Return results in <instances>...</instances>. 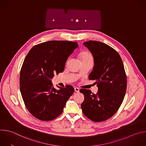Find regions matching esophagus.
<instances>
[{
	"mask_svg": "<svg viewBox=\"0 0 146 146\" xmlns=\"http://www.w3.org/2000/svg\"><path fill=\"white\" fill-rule=\"evenodd\" d=\"M74 90H75L76 92H79L80 89H79L78 88H77V87H75V88H74Z\"/></svg>",
	"mask_w": 146,
	"mask_h": 146,
	"instance_id": "34e87169",
	"label": "esophagus"
}]
</instances>
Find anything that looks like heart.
Masks as SVG:
<instances>
[{
  "mask_svg": "<svg viewBox=\"0 0 146 146\" xmlns=\"http://www.w3.org/2000/svg\"><path fill=\"white\" fill-rule=\"evenodd\" d=\"M80 58L82 62H93V57L92 54L89 52H83L80 54Z\"/></svg>",
  "mask_w": 146,
  "mask_h": 146,
  "instance_id": "obj_1",
  "label": "heart"
}]
</instances>
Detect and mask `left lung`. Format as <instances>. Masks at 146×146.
<instances>
[{
    "label": "left lung",
    "instance_id": "8db88e82",
    "mask_svg": "<svg viewBox=\"0 0 146 146\" xmlns=\"http://www.w3.org/2000/svg\"><path fill=\"white\" fill-rule=\"evenodd\" d=\"M84 46L92 53L94 62L89 79L94 80L99 90L96 94L81 89L84 95L81 104L84 115L94 122L109 119L117 111L127 89V76L119 54L103 42L89 40Z\"/></svg>",
    "mask_w": 146,
    "mask_h": 146
}]
</instances>
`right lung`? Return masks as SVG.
Masks as SVG:
<instances>
[{"label": "right lung", "mask_w": 146, "mask_h": 146, "mask_svg": "<svg viewBox=\"0 0 146 146\" xmlns=\"http://www.w3.org/2000/svg\"><path fill=\"white\" fill-rule=\"evenodd\" d=\"M78 46L76 42L50 40L33 46L22 66L19 85L27 110L42 121L59 116L74 91L73 87L54 88L50 79L64 71L68 58Z\"/></svg>", "instance_id": "obj_1"}]
</instances>
